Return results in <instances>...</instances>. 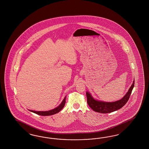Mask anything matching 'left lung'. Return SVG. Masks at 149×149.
I'll return each instance as SVG.
<instances>
[{
	"label": "left lung",
	"mask_w": 149,
	"mask_h": 149,
	"mask_svg": "<svg viewBox=\"0 0 149 149\" xmlns=\"http://www.w3.org/2000/svg\"><path fill=\"white\" fill-rule=\"evenodd\" d=\"M135 81L134 80L129 91L121 99L115 102H104L94 99L89 92H86L87 102L91 109L94 111L100 113H105L116 111L124 107L129 99L132 90L134 86Z\"/></svg>",
	"instance_id": "left-lung-1"
}]
</instances>
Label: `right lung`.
<instances>
[{"instance_id":"1","label":"right lung","mask_w":149,"mask_h":149,"mask_svg":"<svg viewBox=\"0 0 149 149\" xmlns=\"http://www.w3.org/2000/svg\"><path fill=\"white\" fill-rule=\"evenodd\" d=\"M66 96L64 97V99H63V101L61 102V103L59 105L58 107L54 109L53 110H49V111H34V110H29L30 111L34 113H36L38 115H42V116H49V115H52L54 114L58 113H59L60 111L64 107L66 101Z\"/></svg>"}]
</instances>
